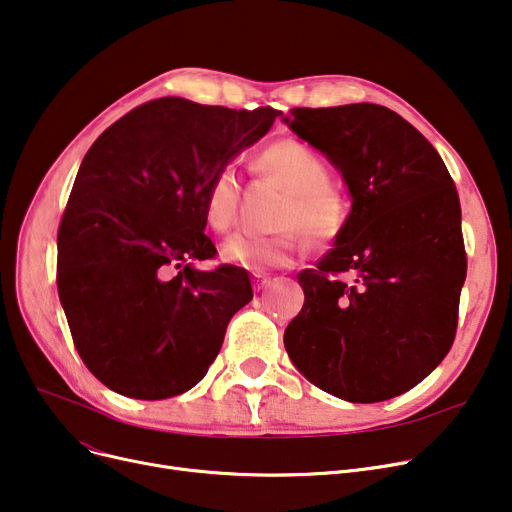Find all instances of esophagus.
Masks as SVG:
<instances>
[{"label": "esophagus", "instance_id": "1", "mask_svg": "<svg viewBox=\"0 0 512 512\" xmlns=\"http://www.w3.org/2000/svg\"><path fill=\"white\" fill-rule=\"evenodd\" d=\"M272 284V278L270 276H261V274H255L253 276V288L259 292V290H265L267 286Z\"/></svg>", "mask_w": 512, "mask_h": 512}]
</instances>
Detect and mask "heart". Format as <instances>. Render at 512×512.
<instances>
[{
	"mask_svg": "<svg viewBox=\"0 0 512 512\" xmlns=\"http://www.w3.org/2000/svg\"><path fill=\"white\" fill-rule=\"evenodd\" d=\"M259 172L278 180L286 188L276 226L270 236L236 232L220 245L226 265L247 272H267L290 265L301 249V234L315 247L334 242L351 218V203L340 186L328 180V166L307 143L282 139L267 145L255 159ZM240 180L232 166L215 170L203 191V215L207 224L224 232L236 220Z\"/></svg>",
	"mask_w": 512,
	"mask_h": 512,
	"instance_id": "1",
	"label": "heart"
}]
</instances>
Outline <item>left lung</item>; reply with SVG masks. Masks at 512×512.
<instances>
[{
    "instance_id": "obj_1",
    "label": "left lung",
    "mask_w": 512,
    "mask_h": 512,
    "mask_svg": "<svg viewBox=\"0 0 512 512\" xmlns=\"http://www.w3.org/2000/svg\"><path fill=\"white\" fill-rule=\"evenodd\" d=\"M282 120L330 159L353 199L334 249L297 276L305 305L286 353L332 396L394 398L454 342L467 276L459 193L432 143L384 105L294 107Z\"/></svg>"
}]
</instances>
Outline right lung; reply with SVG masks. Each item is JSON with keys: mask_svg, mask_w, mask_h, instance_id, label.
I'll use <instances>...</instances> for the list:
<instances>
[{"mask_svg": "<svg viewBox=\"0 0 512 512\" xmlns=\"http://www.w3.org/2000/svg\"><path fill=\"white\" fill-rule=\"evenodd\" d=\"M278 116L161 97L87 151L58 230V292L80 359L110 390L178 396L218 357L253 288L240 267L191 265L218 253L203 191Z\"/></svg>", "mask_w": 512, "mask_h": 512, "instance_id": "obj_1", "label": "right lung"}]
</instances>
